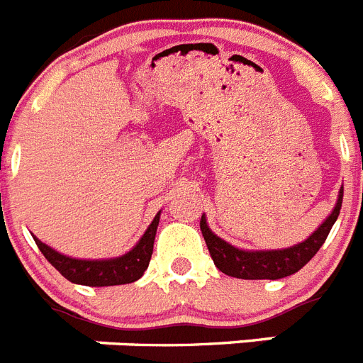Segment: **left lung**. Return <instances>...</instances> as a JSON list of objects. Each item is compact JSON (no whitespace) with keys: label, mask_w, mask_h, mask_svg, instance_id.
<instances>
[{"label":"left lung","mask_w":363,"mask_h":363,"mask_svg":"<svg viewBox=\"0 0 363 363\" xmlns=\"http://www.w3.org/2000/svg\"><path fill=\"white\" fill-rule=\"evenodd\" d=\"M342 201L343 186L338 194L336 206L330 216L318 226V230H314L303 242H298L294 247L283 248V250H241V248L232 247L230 242L217 238L212 230L208 228L204 213L201 217V232H203L213 263L226 276L239 277V279H281L303 269L320 250L330 228L338 219Z\"/></svg>","instance_id":"1"}]
</instances>
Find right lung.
Listing matches in <instances>:
<instances>
[{
	"mask_svg": "<svg viewBox=\"0 0 363 363\" xmlns=\"http://www.w3.org/2000/svg\"><path fill=\"white\" fill-rule=\"evenodd\" d=\"M160 212L157 213L155 219L151 220V225L144 232V235L138 239L128 254L113 259H77L56 252L55 248L47 247L38 238H34L38 248L42 252L45 259L49 261L56 270H58L65 279L71 283L87 286H113V285H125L140 279L144 270L150 264L151 254H153V241H155L157 226H159Z\"/></svg>",
	"mask_w": 363,
	"mask_h": 363,
	"instance_id": "right-lung-1",
	"label": "right lung"
}]
</instances>
